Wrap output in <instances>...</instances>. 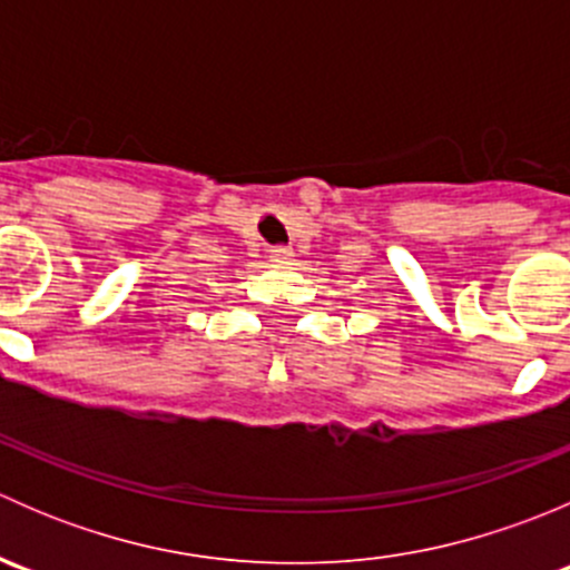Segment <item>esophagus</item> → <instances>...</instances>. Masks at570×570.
Instances as JSON below:
<instances>
[{
	"mask_svg": "<svg viewBox=\"0 0 570 570\" xmlns=\"http://www.w3.org/2000/svg\"><path fill=\"white\" fill-rule=\"evenodd\" d=\"M269 258H273L275 264H286L292 258V248H273L269 250Z\"/></svg>",
	"mask_w": 570,
	"mask_h": 570,
	"instance_id": "esophagus-1",
	"label": "esophagus"
}]
</instances>
